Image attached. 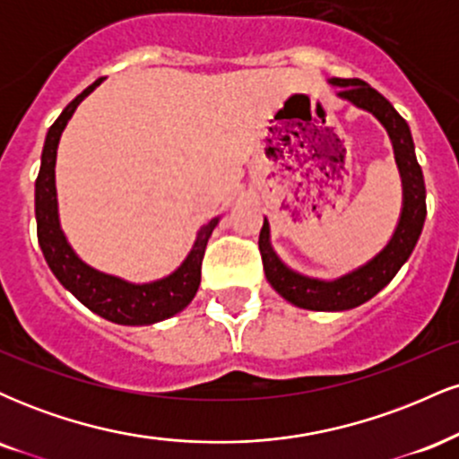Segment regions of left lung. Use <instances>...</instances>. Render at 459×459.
<instances>
[{"mask_svg":"<svg viewBox=\"0 0 459 459\" xmlns=\"http://www.w3.org/2000/svg\"><path fill=\"white\" fill-rule=\"evenodd\" d=\"M330 83L339 86L341 99L354 103L356 108L365 109V112H371L388 131V138L393 142L394 161H397L399 175H402L403 207L391 241L365 265L350 273H343L334 281H319V278L304 276V273L293 272L291 267L284 265L281 256L272 247L270 222H267V218L263 220L259 250L267 282L287 302L307 310H350L368 302L376 293H380L393 281L394 273L402 270L403 263L410 259L420 237V230H423L425 215H428L423 170L416 161L414 142L408 123L376 88H371L362 79L332 77Z\"/></svg>","mask_w":459,"mask_h":459,"instance_id":"obj_1","label":"left lung"}]
</instances>
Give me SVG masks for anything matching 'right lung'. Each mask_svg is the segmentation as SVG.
I'll use <instances>...</instances> for the list:
<instances>
[{
  "label": "right lung",
  "mask_w": 459,
  "mask_h": 459,
  "mask_svg": "<svg viewBox=\"0 0 459 459\" xmlns=\"http://www.w3.org/2000/svg\"><path fill=\"white\" fill-rule=\"evenodd\" d=\"M101 82L103 77L97 79L82 94H77L47 131L34 194L36 233H39L40 250H43L49 270L62 282V287L68 289L83 307L91 308L99 317L120 325H151L181 313L196 296L204 247H207L209 237L218 226L220 218H213L212 222H207L198 230L196 241H194L186 261L170 276L160 278V281L144 284L127 282L123 278L112 276V273L94 270L79 259L66 241L65 230L60 226V215H57L56 155L60 135L71 120L73 112Z\"/></svg>",
  "instance_id": "right-lung-1"
}]
</instances>
